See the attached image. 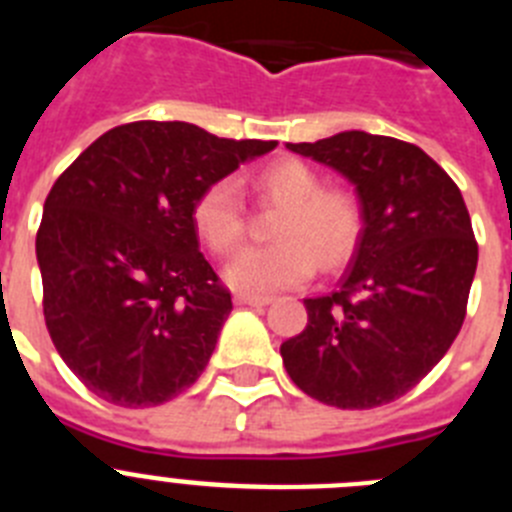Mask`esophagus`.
<instances>
[{
  "label": "esophagus",
  "mask_w": 512,
  "mask_h": 512,
  "mask_svg": "<svg viewBox=\"0 0 512 512\" xmlns=\"http://www.w3.org/2000/svg\"><path fill=\"white\" fill-rule=\"evenodd\" d=\"M235 305H248V307H266L271 305V297L266 295H238Z\"/></svg>",
  "instance_id": "34e87169"
}]
</instances>
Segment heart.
<instances>
[{"label": "heart", "instance_id": "b5f03b06", "mask_svg": "<svg viewBox=\"0 0 512 512\" xmlns=\"http://www.w3.org/2000/svg\"><path fill=\"white\" fill-rule=\"evenodd\" d=\"M256 187L284 205L274 246H248L225 266V282L243 295H269L307 282L315 259L323 269L346 261L359 235V205L343 189H323L318 171L305 161L282 158L256 176ZM197 235L215 253L241 241L243 200L233 179L207 184L192 207Z\"/></svg>", "mask_w": 512, "mask_h": 512}]
</instances>
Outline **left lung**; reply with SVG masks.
<instances>
[{"mask_svg": "<svg viewBox=\"0 0 512 512\" xmlns=\"http://www.w3.org/2000/svg\"><path fill=\"white\" fill-rule=\"evenodd\" d=\"M292 153L354 184L361 230L336 292L307 297V325L279 354L305 395L369 410L410 392L467 315L477 241L459 187L413 143L346 130Z\"/></svg>", "mask_w": 512, "mask_h": 512, "instance_id": "1", "label": "left lung"}]
</instances>
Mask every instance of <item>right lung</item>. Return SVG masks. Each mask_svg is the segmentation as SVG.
Masks as SVG:
<instances>
[{"label":"right lung","instance_id":"obj_1","mask_svg":"<svg viewBox=\"0 0 512 512\" xmlns=\"http://www.w3.org/2000/svg\"><path fill=\"white\" fill-rule=\"evenodd\" d=\"M274 148L140 120L99 135L58 176L35 238L45 325L94 395L153 408L200 379L233 302L200 253L192 207Z\"/></svg>","mask_w":512,"mask_h":512}]
</instances>
